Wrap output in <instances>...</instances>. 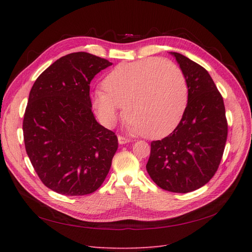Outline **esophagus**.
<instances>
[{"label": "esophagus", "instance_id": "34e87169", "mask_svg": "<svg viewBox=\"0 0 252 252\" xmlns=\"http://www.w3.org/2000/svg\"><path fill=\"white\" fill-rule=\"evenodd\" d=\"M118 139H119V143H120L121 145L127 144V143L130 142V140L127 139V138H124V136H122V135H119V136H118Z\"/></svg>", "mask_w": 252, "mask_h": 252}]
</instances>
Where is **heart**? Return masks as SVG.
I'll use <instances>...</instances> for the list:
<instances>
[{"mask_svg":"<svg viewBox=\"0 0 252 252\" xmlns=\"http://www.w3.org/2000/svg\"><path fill=\"white\" fill-rule=\"evenodd\" d=\"M104 89L93 94L102 123L111 127L124 106L129 130L158 138L179 124L188 103V84L181 68L168 60L148 58L121 63L106 75Z\"/></svg>","mask_w":252,"mask_h":252,"instance_id":"b5f03b06","label":"heart"}]
</instances>
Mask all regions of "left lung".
<instances>
[{
    "label": "left lung",
    "mask_w": 252,
    "mask_h": 252,
    "mask_svg": "<svg viewBox=\"0 0 252 252\" xmlns=\"http://www.w3.org/2000/svg\"><path fill=\"white\" fill-rule=\"evenodd\" d=\"M188 84V103L179 125L166 138L152 141L147 172L170 192L186 193L216 174L228 133L223 96L204 67L178 52Z\"/></svg>",
    "instance_id": "obj_1"
}]
</instances>
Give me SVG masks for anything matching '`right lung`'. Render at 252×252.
Returning <instances> with one entry per match:
<instances>
[{"mask_svg":"<svg viewBox=\"0 0 252 252\" xmlns=\"http://www.w3.org/2000/svg\"><path fill=\"white\" fill-rule=\"evenodd\" d=\"M108 60L73 52L57 60L30 90L23 120L25 149L43 184L60 194L94 192L119 143L91 110L89 84Z\"/></svg>","mask_w":252,"mask_h":252,"instance_id":"1","label":"right lung"}]
</instances>
